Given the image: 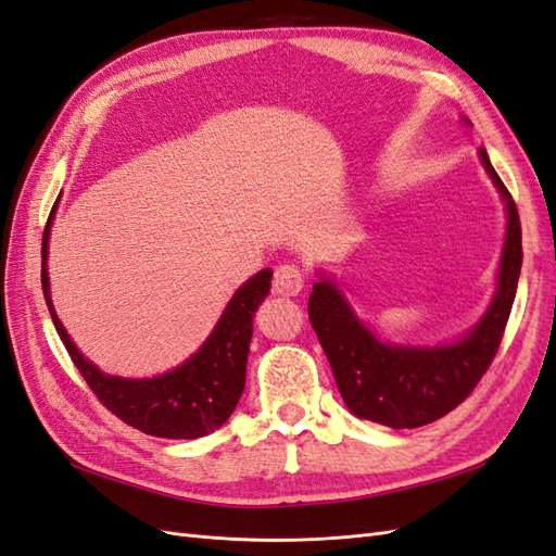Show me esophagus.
<instances>
[{
	"label": "esophagus",
	"mask_w": 556,
	"mask_h": 556,
	"mask_svg": "<svg viewBox=\"0 0 556 556\" xmlns=\"http://www.w3.org/2000/svg\"><path fill=\"white\" fill-rule=\"evenodd\" d=\"M303 287H305V275H303V269L298 267V265L287 263V265H279L275 269V279H273L275 293H279V295H298V293L303 291Z\"/></svg>",
	"instance_id": "1"
}]
</instances>
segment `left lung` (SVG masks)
<instances>
[{
	"label": "left lung",
	"instance_id": "8db88e82",
	"mask_svg": "<svg viewBox=\"0 0 556 556\" xmlns=\"http://www.w3.org/2000/svg\"><path fill=\"white\" fill-rule=\"evenodd\" d=\"M479 160L505 202L507 232L493 301L460 340L432 348L386 343L357 317L333 279L319 273L312 287V329L333 368L340 396L357 418L392 430L434 422L472 394L501 348L521 273V223L515 199L483 148Z\"/></svg>",
	"mask_w": 556,
	"mask_h": 556
}]
</instances>
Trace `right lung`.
<instances>
[{
    "label": "right lung",
    "instance_id": "1",
    "mask_svg": "<svg viewBox=\"0 0 556 556\" xmlns=\"http://www.w3.org/2000/svg\"><path fill=\"white\" fill-rule=\"evenodd\" d=\"M55 206L51 208L45 239H41V289H45L55 331L87 386L108 410L146 434L197 439L218 430L232 416L239 396L244 392L253 312L269 293L273 269H261L247 283H241L202 348L180 366L154 378L110 376L77 350L51 303L47 258Z\"/></svg>",
    "mask_w": 556,
    "mask_h": 556
}]
</instances>
